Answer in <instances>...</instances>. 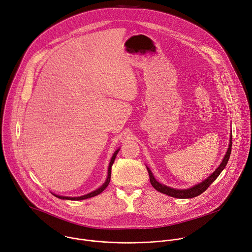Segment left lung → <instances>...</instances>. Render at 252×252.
Listing matches in <instances>:
<instances>
[{"label": "left lung", "mask_w": 252, "mask_h": 252, "mask_svg": "<svg viewBox=\"0 0 252 252\" xmlns=\"http://www.w3.org/2000/svg\"><path fill=\"white\" fill-rule=\"evenodd\" d=\"M231 147H232V138L230 137V140H229V146H228V150L221 161V163L220 164V166L215 169L206 179H204V181L200 184H197L195 186H193L192 188L190 189H172V188H169V187H166L160 183H158L157 179L155 178L152 170L147 166L148 168V171H149V175H150V181H151V184L152 186L159 192L161 193H164L166 195H169V196H172V197H175V198H192V197H195L199 194H201L202 192H204L208 187L215 181V179L218 178V176L221 173V171L223 170V168L226 166L227 164V161L229 159V157H230V153H231Z\"/></svg>", "instance_id": "obj_1"}]
</instances>
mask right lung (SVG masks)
<instances>
[{
    "label": "right lung",
    "instance_id": "add662e5",
    "mask_svg": "<svg viewBox=\"0 0 252 252\" xmlns=\"http://www.w3.org/2000/svg\"><path fill=\"white\" fill-rule=\"evenodd\" d=\"M119 151H120V149H119V150H117V151L115 152V154L113 155V157H112V159H111V161H110V165H109V169H107V177H106V181L104 182V184H103L100 188H98L97 189H95V190H94V191H92V192H90V193H88V194H85V195H83V196H78V197L62 196V195H58V194H55V196H57V197H59V198H61V199H68V200H83V199H87V198H90V197L95 196V195L99 194L100 192H102V191L105 189V188H106L107 186H109V184H110V181H111V174H112V166H113V163H114V161H115V159H116V157H117V155H118Z\"/></svg>",
    "mask_w": 252,
    "mask_h": 252
}]
</instances>
